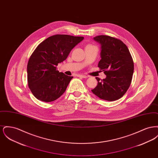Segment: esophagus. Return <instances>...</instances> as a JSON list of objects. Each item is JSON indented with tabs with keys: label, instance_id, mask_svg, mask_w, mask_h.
I'll list each match as a JSON object with an SVG mask.
<instances>
[{
	"label": "esophagus",
	"instance_id": "esophagus-1",
	"mask_svg": "<svg viewBox=\"0 0 158 158\" xmlns=\"http://www.w3.org/2000/svg\"><path fill=\"white\" fill-rule=\"evenodd\" d=\"M77 76L80 77H82V78H86V77H88V76H86V75H78Z\"/></svg>",
	"mask_w": 158,
	"mask_h": 158
}]
</instances>
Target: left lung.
I'll return each mask as SVG.
<instances>
[{
    "mask_svg": "<svg viewBox=\"0 0 158 158\" xmlns=\"http://www.w3.org/2000/svg\"><path fill=\"white\" fill-rule=\"evenodd\" d=\"M94 40L101 44L98 68L106 78L100 81L92 92L99 98L113 101L121 98L128 90L132 80L134 63L129 50L122 41L108 35H98Z\"/></svg>",
    "mask_w": 158,
    "mask_h": 158,
    "instance_id": "left-lung-1",
    "label": "left lung"
}]
</instances>
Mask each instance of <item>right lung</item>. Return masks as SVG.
Wrapping results in <instances>:
<instances>
[{"mask_svg":"<svg viewBox=\"0 0 158 158\" xmlns=\"http://www.w3.org/2000/svg\"><path fill=\"white\" fill-rule=\"evenodd\" d=\"M83 38L57 34L38 45L27 65L28 86L35 98L48 102L63 95L73 76L59 72L56 67L67 59L71 50Z\"/></svg>","mask_w":158,"mask_h":158,"instance_id":"obj_1","label":"right lung"}]
</instances>
